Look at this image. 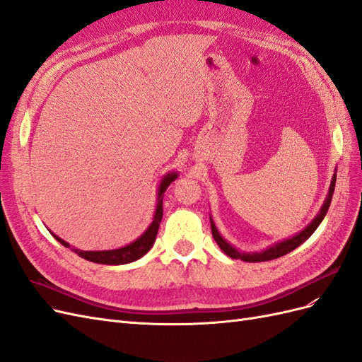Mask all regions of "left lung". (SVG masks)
<instances>
[{"mask_svg": "<svg viewBox=\"0 0 362 362\" xmlns=\"http://www.w3.org/2000/svg\"><path fill=\"white\" fill-rule=\"evenodd\" d=\"M335 181H337V172L334 173L332 177V181H331V187H329V193H327L326 199L320 208V213L317 214L314 217V221L306 226L303 231H300L299 234H296L294 237L291 238H287L284 240V242H279L276 245L270 246L269 249L266 250H261V252H238L234 246L229 245L226 240L218 234L217 228L213 222V218L210 217V222H211V233H213V237L216 240V243L218 245V247H221L225 254L228 257H231L234 259H242V261H246V262H261V261H270V259H275V258H279V257H284L287 255L288 252L294 250L298 246H300L305 240H308L313 233L315 231L317 228H319V225L322 223V221L325 218L327 210H329V205H331V201H332V194H334V190H335Z\"/></svg>", "mask_w": 362, "mask_h": 362, "instance_id": "1", "label": "left lung"}]
</instances>
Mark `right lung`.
Segmentation results:
<instances>
[{
    "label": "right lung",
    "mask_w": 362,
    "mask_h": 362,
    "mask_svg": "<svg viewBox=\"0 0 362 362\" xmlns=\"http://www.w3.org/2000/svg\"><path fill=\"white\" fill-rule=\"evenodd\" d=\"M177 177H178L177 172H170L161 180L160 187H158V198H157L154 221H152V223L149 225L146 231L133 243H129L124 247L113 249V250H80V249L71 247V245L64 242V240H62L60 237L54 235V234L52 235L56 237L57 242H60L64 247H71V250H74L75 254H78L81 258H84L87 261L98 262V264H108V266H119V264H128V262H133V261L144 257L146 252L152 247V245H154L157 233H158V226H160L161 217H163V194H164V192H166L169 185L175 180H177Z\"/></svg>",
    "instance_id": "obj_1"
}]
</instances>
